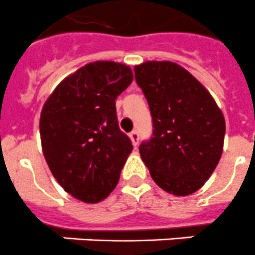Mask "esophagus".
Listing matches in <instances>:
<instances>
[{
  "label": "esophagus",
  "instance_id": "1",
  "mask_svg": "<svg viewBox=\"0 0 255 255\" xmlns=\"http://www.w3.org/2000/svg\"><path fill=\"white\" fill-rule=\"evenodd\" d=\"M129 138H130V141H132V143H133V146L138 145V140H140V136H138V132H137V130H132V132H130Z\"/></svg>",
  "mask_w": 255,
  "mask_h": 255
}]
</instances>
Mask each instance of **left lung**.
I'll use <instances>...</instances> for the list:
<instances>
[{
  "label": "left lung",
  "instance_id": "8db88e82",
  "mask_svg": "<svg viewBox=\"0 0 255 255\" xmlns=\"http://www.w3.org/2000/svg\"><path fill=\"white\" fill-rule=\"evenodd\" d=\"M134 78L152 117V137L140 145L152 180L176 196L198 191L222 155V112L207 88L176 63L146 61L134 66Z\"/></svg>",
  "mask_w": 255,
  "mask_h": 255
}]
</instances>
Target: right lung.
<instances>
[{"label":"right lung","mask_w":255,"mask_h":255,"mask_svg":"<svg viewBox=\"0 0 255 255\" xmlns=\"http://www.w3.org/2000/svg\"><path fill=\"white\" fill-rule=\"evenodd\" d=\"M132 79L126 64L90 63L63 79L42 108V151L73 198L95 204L118 183L133 146L119 129L115 100Z\"/></svg>","instance_id":"1"}]
</instances>
